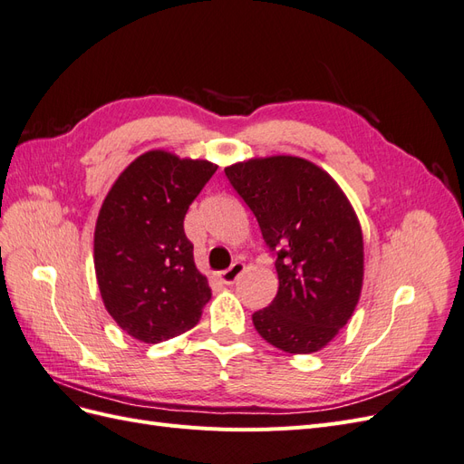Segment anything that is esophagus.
<instances>
[{
  "mask_svg": "<svg viewBox=\"0 0 464 464\" xmlns=\"http://www.w3.org/2000/svg\"><path fill=\"white\" fill-rule=\"evenodd\" d=\"M244 269H246V265H244L242 261H236V263L230 265V269L220 271V273H218V278L222 280L224 285H234L236 278L244 273Z\"/></svg>",
  "mask_w": 464,
  "mask_h": 464,
  "instance_id": "esophagus-1",
  "label": "esophagus"
}]
</instances>
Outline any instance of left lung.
Instances as JSON below:
<instances>
[{
	"instance_id": "1",
	"label": "left lung",
	"mask_w": 464,
	"mask_h": 464,
	"mask_svg": "<svg viewBox=\"0 0 464 464\" xmlns=\"http://www.w3.org/2000/svg\"><path fill=\"white\" fill-rule=\"evenodd\" d=\"M276 251L278 292L254 314L263 339L288 354L325 348L353 317L363 285L356 210L317 164L275 154L224 168Z\"/></svg>"
}]
</instances>
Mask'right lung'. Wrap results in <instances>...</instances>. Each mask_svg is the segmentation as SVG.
I'll return each mask as SVG.
<instances>
[{"label": "right lung", "mask_w": 464, "mask_h": 464, "mask_svg": "<svg viewBox=\"0 0 464 464\" xmlns=\"http://www.w3.org/2000/svg\"><path fill=\"white\" fill-rule=\"evenodd\" d=\"M217 168L152 149L125 168L102 201L96 283L106 312L137 341L157 344L193 329L210 300L184 218Z\"/></svg>", "instance_id": "1"}]
</instances>
